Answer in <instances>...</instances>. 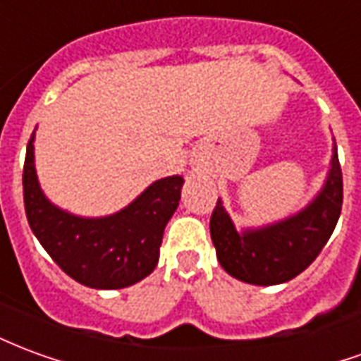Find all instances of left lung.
Segmentation results:
<instances>
[{
    "label": "left lung",
    "mask_w": 361,
    "mask_h": 361,
    "mask_svg": "<svg viewBox=\"0 0 361 361\" xmlns=\"http://www.w3.org/2000/svg\"><path fill=\"white\" fill-rule=\"evenodd\" d=\"M342 172L333 139L325 181L298 212L261 226H235L219 197L211 216V238L220 267L234 279L274 286L288 282L315 261L338 222Z\"/></svg>",
    "instance_id": "1"
}]
</instances>
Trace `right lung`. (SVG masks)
I'll use <instances>...</instances> for the list:
<instances>
[{
	"label": "right lung",
	"instance_id": "1",
	"mask_svg": "<svg viewBox=\"0 0 361 361\" xmlns=\"http://www.w3.org/2000/svg\"><path fill=\"white\" fill-rule=\"evenodd\" d=\"M36 129L28 141L23 195L28 224L61 271L85 286L119 290L149 276L158 263L164 228L178 209L183 178L150 183L123 209L81 216L51 203L40 188L35 162Z\"/></svg>",
	"mask_w": 361,
	"mask_h": 361
}]
</instances>
